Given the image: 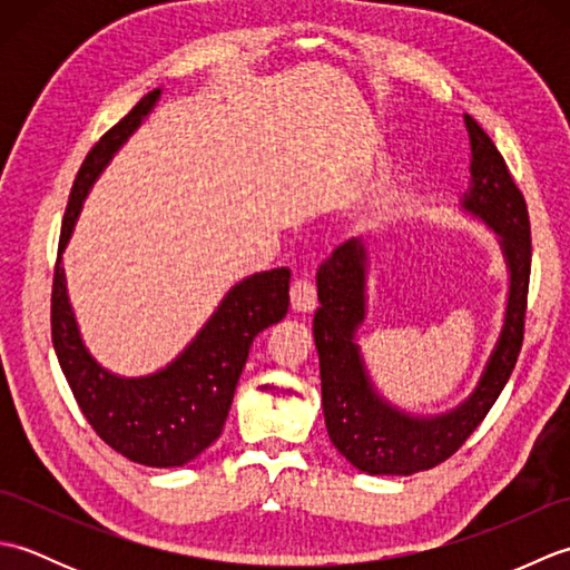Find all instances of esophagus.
Returning a JSON list of instances; mask_svg holds the SVG:
<instances>
[{
  "instance_id": "34e87169",
  "label": "esophagus",
  "mask_w": 570,
  "mask_h": 570,
  "mask_svg": "<svg viewBox=\"0 0 570 570\" xmlns=\"http://www.w3.org/2000/svg\"><path fill=\"white\" fill-rule=\"evenodd\" d=\"M318 296H316V284L311 282V276L304 274L298 276L292 286V308L298 313H308L316 308Z\"/></svg>"
}]
</instances>
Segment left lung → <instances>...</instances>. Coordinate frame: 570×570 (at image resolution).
<instances>
[{
  "instance_id": "left-lung-1",
  "label": "left lung",
  "mask_w": 570,
  "mask_h": 570,
  "mask_svg": "<svg viewBox=\"0 0 570 570\" xmlns=\"http://www.w3.org/2000/svg\"><path fill=\"white\" fill-rule=\"evenodd\" d=\"M465 127L470 186L460 198V210L498 237L510 286L498 341L463 402L441 414H416L394 404L374 384L357 341L367 321L365 237L347 239L316 274L321 306L313 316V337L321 360L325 429L347 463L367 475H414L451 458L498 402L522 347L531 269L527 203L485 129L470 115Z\"/></svg>"
}]
</instances>
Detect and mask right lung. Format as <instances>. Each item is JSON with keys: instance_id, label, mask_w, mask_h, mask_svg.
<instances>
[{"instance_id": "right-lung-1", "label": "right lung", "mask_w": 570, "mask_h": 570, "mask_svg": "<svg viewBox=\"0 0 570 570\" xmlns=\"http://www.w3.org/2000/svg\"><path fill=\"white\" fill-rule=\"evenodd\" d=\"M159 100L161 88L144 95L80 166L58 242L51 335L60 370L95 433L139 465L180 468L223 433L252 341L286 316L292 272L278 266L242 278L223 296L196 337L156 372L125 377L95 360L70 304L63 252L95 180Z\"/></svg>"}]
</instances>
